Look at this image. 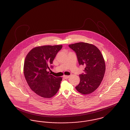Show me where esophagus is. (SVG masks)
<instances>
[{"label": "esophagus", "instance_id": "34e87169", "mask_svg": "<svg viewBox=\"0 0 130 130\" xmlns=\"http://www.w3.org/2000/svg\"><path fill=\"white\" fill-rule=\"evenodd\" d=\"M69 75H64L63 76V78H64L65 79H67L69 77Z\"/></svg>", "mask_w": 130, "mask_h": 130}]
</instances>
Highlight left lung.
<instances>
[{"instance_id": "left-lung-1", "label": "left lung", "mask_w": 130, "mask_h": 130, "mask_svg": "<svg viewBox=\"0 0 130 130\" xmlns=\"http://www.w3.org/2000/svg\"><path fill=\"white\" fill-rule=\"evenodd\" d=\"M76 53L79 65L85 66L84 74H80V82L75 87L82 94L93 92L103 80L105 74V63L101 52L92 44L78 42L69 45Z\"/></svg>"}]
</instances>
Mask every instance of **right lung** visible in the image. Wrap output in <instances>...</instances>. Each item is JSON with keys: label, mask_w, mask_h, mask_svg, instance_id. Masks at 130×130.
Returning a JSON list of instances; mask_svg holds the SVG:
<instances>
[{"label": "right lung", "mask_w": 130, "mask_h": 130, "mask_svg": "<svg viewBox=\"0 0 130 130\" xmlns=\"http://www.w3.org/2000/svg\"><path fill=\"white\" fill-rule=\"evenodd\" d=\"M62 45H46L34 48L28 53L24 63L23 72L26 81L37 95L44 98H51L58 92L62 77H56L50 74V69Z\"/></svg>", "instance_id": "obj_1"}]
</instances>
